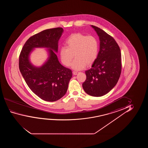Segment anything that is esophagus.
Masks as SVG:
<instances>
[{"instance_id":"esophagus-1","label":"esophagus","mask_w":148,"mask_h":148,"mask_svg":"<svg viewBox=\"0 0 148 148\" xmlns=\"http://www.w3.org/2000/svg\"><path fill=\"white\" fill-rule=\"evenodd\" d=\"M78 73V72H77V71H73V74L74 75H77Z\"/></svg>"}]
</instances>
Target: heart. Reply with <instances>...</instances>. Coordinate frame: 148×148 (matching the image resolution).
I'll return each instance as SVG.
<instances>
[{"instance_id":"b5f03b06","label":"heart","mask_w":148,"mask_h":148,"mask_svg":"<svg viewBox=\"0 0 148 148\" xmlns=\"http://www.w3.org/2000/svg\"><path fill=\"white\" fill-rule=\"evenodd\" d=\"M67 47H61L60 57L62 63L68 67L71 64L75 70H81L86 65H90L95 62L99 52V42L93 36H87L80 33L71 35L66 41Z\"/></svg>"}]
</instances>
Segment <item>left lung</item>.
<instances>
[{
	"label": "left lung",
	"instance_id": "obj_1",
	"mask_svg": "<svg viewBox=\"0 0 148 148\" xmlns=\"http://www.w3.org/2000/svg\"><path fill=\"white\" fill-rule=\"evenodd\" d=\"M99 36L100 49L91 69L85 71L86 79L82 84L86 93L101 97L108 93L119 79L121 54L115 40L97 27L91 25Z\"/></svg>",
	"mask_w": 148,
	"mask_h": 148
}]
</instances>
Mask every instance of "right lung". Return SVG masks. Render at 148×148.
Returning <instances> with one entry per match:
<instances>
[{"mask_svg":"<svg viewBox=\"0 0 148 148\" xmlns=\"http://www.w3.org/2000/svg\"><path fill=\"white\" fill-rule=\"evenodd\" d=\"M63 32L62 28L58 27L33 35L26 41L19 56V69L25 81L36 95L45 101H56L63 97L72 76V71L61 65L54 51H58ZM41 47L51 48L50 56L45 65L37 68L29 63L28 55L33 48Z\"/></svg>","mask_w":148,"mask_h":148,"instance_id":"add662e5","label":"right lung"}]
</instances>
